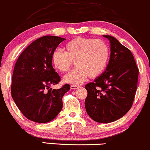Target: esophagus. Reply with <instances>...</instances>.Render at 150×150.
Wrapping results in <instances>:
<instances>
[{
    "label": "esophagus",
    "instance_id": "esophagus-1",
    "mask_svg": "<svg viewBox=\"0 0 150 150\" xmlns=\"http://www.w3.org/2000/svg\"><path fill=\"white\" fill-rule=\"evenodd\" d=\"M78 87H79L78 86H77V85H74V84H72V85L70 86V89H73V90H74V89H77V88H78Z\"/></svg>",
    "mask_w": 150,
    "mask_h": 150
}]
</instances>
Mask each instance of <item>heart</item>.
<instances>
[{
  "instance_id": "1",
  "label": "heart",
  "mask_w": 150,
  "mask_h": 150,
  "mask_svg": "<svg viewBox=\"0 0 150 150\" xmlns=\"http://www.w3.org/2000/svg\"><path fill=\"white\" fill-rule=\"evenodd\" d=\"M65 52L56 50L52 54V63L61 72L69 71L73 62L77 68L64 77L66 83L80 84L89 76L96 78L105 69L110 58L108 45L102 40L77 37L66 43Z\"/></svg>"
}]
</instances>
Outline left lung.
<instances>
[{"label":"left lung","instance_id":"8db88e82","mask_svg":"<svg viewBox=\"0 0 150 150\" xmlns=\"http://www.w3.org/2000/svg\"><path fill=\"white\" fill-rule=\"evenodd\" d=\"M110 42V58L105 71L86 84V111L99 123H110L124 116L132 107L138 86L139 70L129 49L116 38Z\"/></svg>","mask_w":150,"mask_h":150}]
</instances>
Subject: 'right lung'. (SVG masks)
I'll return each instance as SVG.
<instances>
[{
	"mask_svg": "<svg viewBox=\"0 0 150 150\" xmlns=\"http://www.w3.org/2000/svg\"><path fill=\"white\" fill-rule=\"evenodd\" d=\"M65 38L45 35L30 44L18 58L12 74L11 94L19 110L38 123L53 120L63 107L62 98L69 91L68 84L59 89L61 77L52 64V54Z\"/></svg>",
	"mask_w": 150,
	"mask_h": 150,
	"instance_id": "right-lung-1",
	"label": "right lung"
}]
</instances>
